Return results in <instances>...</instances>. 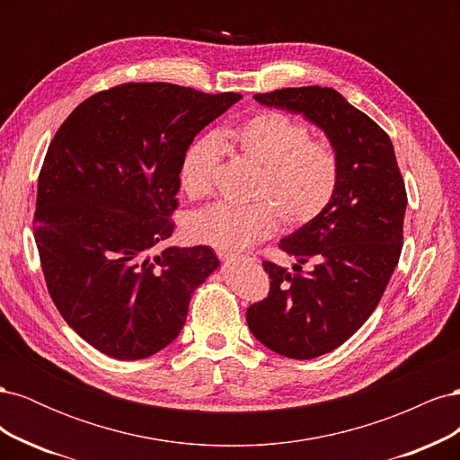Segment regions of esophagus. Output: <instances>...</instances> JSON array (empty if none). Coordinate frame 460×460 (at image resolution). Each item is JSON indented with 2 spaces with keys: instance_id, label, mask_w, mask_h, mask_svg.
<instances>
[{
  "instance_id": "esophagus-1",
  "label": "esophagus",
  "mask_w": 460,
  "mask_h": 460,
  "mask_svg": "<svg viewBox=\"0 0 460 460\" xmlns=\"http://www.w3.org/2000/svg\"><path fill=\"white\" fill-rule=\"evenodd\" d=\"M226 261H243V262H257V257L253 253H234V252H222L218 253Z\"/></svg>"
}]
</instances>
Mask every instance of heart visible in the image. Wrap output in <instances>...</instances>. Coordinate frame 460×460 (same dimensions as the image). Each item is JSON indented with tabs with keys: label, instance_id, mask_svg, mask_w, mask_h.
<instances>
[{
	"label": "heart",
	"instance_id": "1",
	"mask_svg": "<svg viewBox=\"0 0 460 460\" xmlns=\"http://www.w3.org/2000/svg\"><path fill=\"white\" fill-rule=\"evenodd\" d=\"M243 155L261 164L243 205L215 203L191 213L186 234L218 249L253 245L280 225H309L326 211L340 184V157L324 140H314L305 122L282 111H259L220 134ZM217 136H201L180 163V184L191 199L213 196L222 159Z\"/></svg>",
	"mask_w": 460,
	"mask_h": 460
}]
</instances>
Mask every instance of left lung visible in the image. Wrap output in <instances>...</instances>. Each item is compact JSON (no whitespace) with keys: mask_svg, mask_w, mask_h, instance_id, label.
Wrapping results in <instances>:
<instances>
[{"mask_svg":"<svg viewBox=\"0 0 460 460\" xmlns=\"http://www.w3.org/2000/svg\"><path fill=\"white\" fill-rule=\"evenodd\" d=\"M255 100L303 113L340 157V184L326 211L280 242L297 259L296 274L262 261L269 296L245 314L253 336L274 353L314 358L349 340L378 307L402 249L405 180L385 130L340 92L282 88ZM307 261L314 269L303 273Z\"/></svg>","mask_w":460,"mask_h":460,"instance_id":"8db88e82","label":"left lung"}]
</instances>
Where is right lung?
Returning <instances> with one entry per match:
<instances>
[{"instance_id":"obj_1","label":"right lung","mask_w":460,"mask_h":460,"mask_svg":"<svg viewBox=\"0 0 460 460\" xmlns=\"http://www.w3.org/2000/svg\"><path fill=\"white\" fill-rule=\"evenodd\" d=\"M242 93L124 82L82 102L55 132L38 176L34 240L55 307L119 360L155 355L182 330L211 247H166L180 163Z\"/></svg>"}]
</instances>
